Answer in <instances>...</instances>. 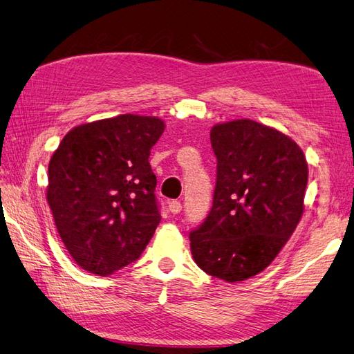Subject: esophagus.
<instances>
[{"mask_svg":"<svg viewBox=\"0 0 354 354\" xmlns=\"http://www.w3.org/2000/svg\"><path fill=\"white\" fill-rule=\"evenodd\" d=\"M180 209H183V205H180V202H178V201L169 202V211L171 212V214H179Z\"/></svg>","mask_w":354,"mask_h":354,"instance_id":"esophagus-1","label":"esophagus"}]
</instances>
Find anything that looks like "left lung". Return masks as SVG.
<instances>
[{
    "label": "left lung",
    "mask_w": 354,
    "mask_h": 354,
    "mask_svg": "<svg viewBox=\"0 0 354 354\" xmlns=\"http://www.w3.org/2000/svg\"><path fill=\"white\" fill-rule=\"evenodd\" d=\"M217 158L212 208L190 232L194 262L229 283L266 270L305 209L308 162L288 136L250 119L211 128Z\"/></svg>",
    "instance_id": "8db88e82"
}]
</instances>
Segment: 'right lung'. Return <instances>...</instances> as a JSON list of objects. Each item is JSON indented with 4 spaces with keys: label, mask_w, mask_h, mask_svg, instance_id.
<instances>
[{
    "label": "right lung",
    "mask_w": 354,
    "mask_h": 354,
    "mask_svg": "<svg viewBox=\"0 0 354 354\" xmlns=\"http://www.w3.org/2000/svg\"><path fill=\"white\" fill-rule=\"evenodd\" d=\"M153 116L122 114L63 137L48 166L46 201L77 264L110 276L138 259L161 216L149 164L164 133Z\"/></svg>",
    "instance_id": "add662e5"
}]
</instances>
